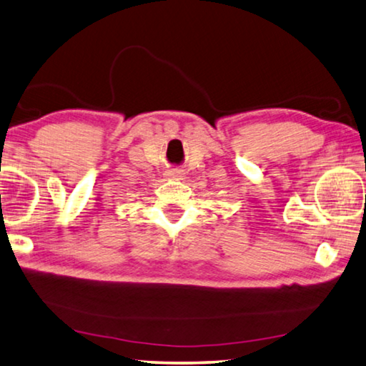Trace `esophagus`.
Listing matches in <instances>:
<instances>
[{
    "label": "esophagus",
    "instance_id": "obj_1",
    "mask_svg": "<svg viewBox=\"0 0 366 366\" xmlns=\"http://www.w3.org/2000/svg\"><path fill=\"white\" fill-rule=\"evenodd\" d=\"M168 177H169V179H174V181H181V179H182L184 176H182L181 171L171 169V171H168Z\"/></svg>",
    "mask_w": 366,
    "mask_h": 366
}]
</instances>
